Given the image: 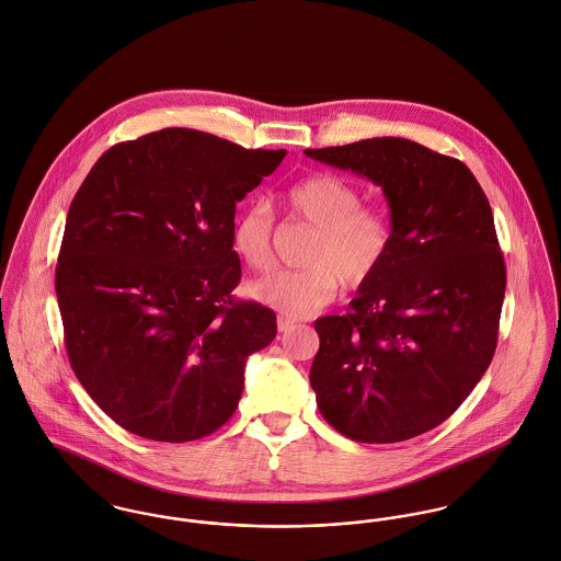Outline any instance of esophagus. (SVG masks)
<instances>
[{
	"label": "esophagus",
	"mask_w": 561,
	"mask_h": 561,
	"mask_svg": "<svg viewBox=\"0 0 561 561\" xmlns=\"http://www.w3.org/2000/svg\"><path fill=\"white\" fill-rule=\"evenodd\" d=\"M294 325H296L294 319H289V317H278V332H289Z\"/></svg>",
	"instance_id": "esophagus-1"
}]
</instances>
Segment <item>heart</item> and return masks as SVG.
<instances>
[{"label": "heart", "instance_id": "heart-1", "mask_svg": "<svg viewBox=\"0 0 561 561\" xmlns=\"http://www.w3.org/2000/svg\"><path fill=\"white\" fill-rule=\"evenodd\" d=\"M285 202L294 216L317 229L302 270H278L256 280L251 294L287 317H308L330 305L341 278L345 287L368 283L392 251L394 225L375 207H362V193L334 173H314L289 186ZM274 214L255 199L242 209L233 227V249L242 261L265 272L274 263Z\"/></svg>", "mask_w": 561, "mask_h": 561}]
</instances>
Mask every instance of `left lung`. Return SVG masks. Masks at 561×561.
<instances>
[{
	"label": "left lung",
	"instance_id": "8db88e82",
	"mask_svg": "<svg viewBox=\"0 0 561 561\" xmlns=\"http://www.w3.org/2000/svg\"><path fill=\"white\" fill-rule=\"evenodd\" d=\"M381 186L392 251L345 314L314 321L317 408L362 444H394L448 420L489 368L506 265L473 173L399 137L305 150Z\"/></svg>",
	"mask_w": 561,
	"mask_h": 561
}]
</instances>
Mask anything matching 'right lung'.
<instances>
[{
	"mask_svg": "<svg viewBox=\"0 0 561 561\" xmlns=\"http://www.w3.org/2000/svg\"><path fill=\"white\" fill-rule=\"evenodd\" d=\"M191 128L102 153L77 191L55 267L70 366L122 428L182 444L238 408L276 314L233 300L236 204L285 158Z\"/></svg>",
	"mask_w": 561,
	"mask_h": 561,
	"instance_id": "1",
	"label": "right lung"
}]
</instances>
